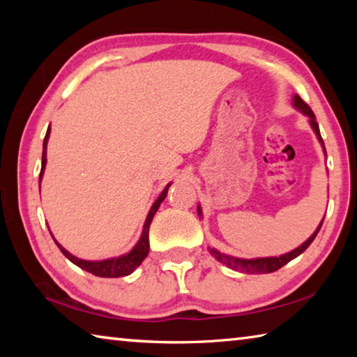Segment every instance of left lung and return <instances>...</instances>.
<instances>
[{"instance_id": "8db88e82", "label": "left lung", "mask_w": 357, "mask_h": 357, "mask_svg": "<svg viewBox=\"0 0 357 357\" xmlns=\"http://www.w3.org/2000/svg\"><path fill=\"white\" fill-rule=\"evenodd\" d=\"M293 107L296 108V110H299L301 113H304L305 116H309V121H310V126L313 132H315L319 143H321V146L324 149V142L321 138V134H319V128H318V123H317V118H315V113L312 112V108L305 104L304 100H302L298 94H294L293 98ZM326 153V149H324ZM198 215H202V209L200 206H198ZM324 220V219H323ZM323 220L321 223H319L318 228L313 231L312 236L305 241L304 244H301L298 249H294L291 252L285 253V255H280V257H266V258H252V259H244V258H234V257H229V255H225V253H222L219 250L215 249H211L209 247V252L211 255H213L217 261L225 264L227 268L229 269H234V271H239V273H245V274H268V273H275L277 269H280L282 266H285L287 263L291 261V259H294L296 257H299L302 252H304L307 247H309L313 239L317 238V234L319 231V228H321L323 225Z\"/></svg>"}]
</instances>
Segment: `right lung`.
Returning a JSON list of instances; mask_svg holds the SVG:
<instances>
[{
  "instance_id": "right-lung-1",
  "label": "right lung",
  "mask_w": 357,
  "mask_h": 357,
  "mask_svg": "<svg viewBox=\"0 0 357 357\" xmlns=\"http://www.w3.org/2000/svg\"><path fill=\"white\" fill-rule=\"evenodd\" d=\"M48 137H50V128L47 129V134H45V138H44V149H42V167H40V174H39V183L42 181V176H44V170H45V165H47ZM170 185H172V183L167 184V187L164 190H162L159 198H157L153 206H151L146 220H144L140 239H138V243L135 244L134 249H132L129 253H126V255H121V257H116V258L100 259V261H88V259H82V258H77V257L72 255V253L66 250L64 247L58 243V241H55V238H53V241H55L58 249L63 252V255L66 258L70 259V261L77 264L78 268L88 271V273H91V274L98 275V277H108V279H113V277L129 275V274L134 273L138 266L142 264L143 259L148 257V252H149V225H151V222H153V217L157 213V209H159L160 203L165 200L168 187H170Z\"/></svg>"
}]
</instances>
